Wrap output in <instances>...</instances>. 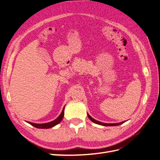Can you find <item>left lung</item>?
<instances>
[{
    "mask_svg": "<svg viewBox=\"0 0 160 160\" xmlns=\"http://www.w3.org/2000/svg\"><path fill=\"white\" fill-rule=\"evenodd\" d=\"M88 117H89V119L92 121V122L97 123V124H99V125H102V126H119V125H121L123 123H124L125 122H120V123H102L101 122L99 121H97L94 119H93L92 117L90 116L88 114Z\"/></svg>",
    "mask_w": 160,
    "mask_h": 160,
    "instance_id": "1",
    "label": "left lung"
}]
</instances>
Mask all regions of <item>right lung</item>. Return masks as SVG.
I'll return each mask as SVG.
<instances>
[{
    "mask_svg": "<svg viewBox=\"0 0 160 160\" xmlns=\"http://www.w3.org/2000/svg\"><path fill=\"white\" fill-rule=\"evenodd\" d=\"M64 108H65V106L63 108V110H62L61 115L58 116L56 119L54 120V121H52V122L45 123H32V122H28V123H29L30 124L36 127V128H52V127H54V126L57 125L58 123H59L61 122V120L63 119V116H64Z\"/></svg>",
    "mask_w": 160,
    "mask_h": 160,
    "instance_id": "1",
    "label": "right lung"
}]
</instances>
